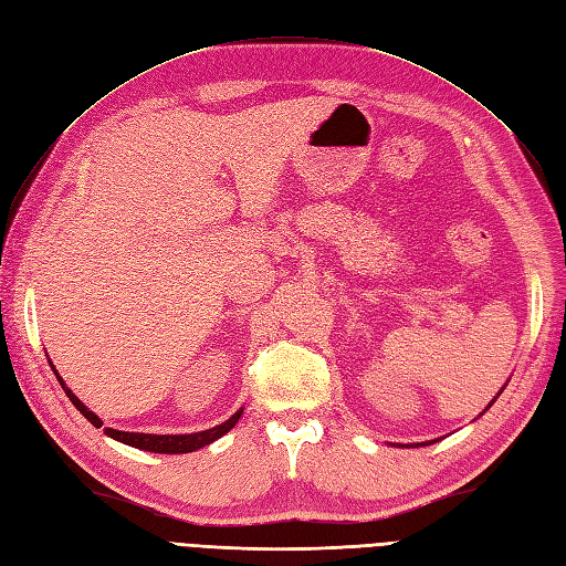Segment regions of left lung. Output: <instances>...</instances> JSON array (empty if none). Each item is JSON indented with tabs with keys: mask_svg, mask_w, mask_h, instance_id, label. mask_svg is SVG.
I'll return each instance as SVG.
<instances>
[{
	"mask_svg": "<svg viewBox=\"0 0 566 566\" xmlns=\"http://www.w3.org/2000/svg\"><path fill=\"white\" fill-rule=\"evenodd\" d=\"M492 402H494V400H492Z\"/></svg>",
	"mask_w": 566,
	"mask_h": 566,
	"instance_id": "1",
	"label": "left lung"
}]
</instances>
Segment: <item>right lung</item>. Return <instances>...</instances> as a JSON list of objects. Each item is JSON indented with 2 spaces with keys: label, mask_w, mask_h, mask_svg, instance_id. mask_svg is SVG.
<instances>
[{
  "label": "right lung",
  "mask_w": 566,
  "mask_h": 566,
  "mask_svg": "<svg viewBox=\"0 0 566 566\" xmlns=\"http://www.w3.org/2000/svg\"><path fill=\"white\" fill-rule=\"evenodd\" d=\"M53 367V365H51ZM53 373H55V367H53ZM55 377H57V373H55ZM57 381H61V386H63V391L67 394V398L72 400V405L80 409V412L95 426V428H101L103 426V421L97 419L91 409L76 398L70 388L65 386V381L57 377ZM241 412L243 409H239L237 415L233 417H229L224 423H220V426H216V428H208V431H201V433H189V436H151V433H126V431H114V428H105V433L109 436V438H114V440H119V442H124V444H130V447H138V450H147V452H157V454H185V452H193V450H199V447H206V444H210L212 440H218V438H222L227 431H231L233 426H237V421L241 419Z\"/></svg>",
  "instance_id": "add662e5"
}]
</instances>
